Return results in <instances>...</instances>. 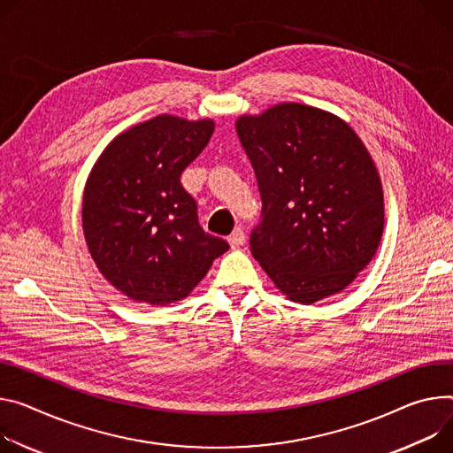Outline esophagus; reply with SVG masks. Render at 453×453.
<instances>
[{"label": "esophagus", "instance_id": "esophagus-1", "mask_svg": "<svg viewBox=\"0 0 453 453\" xmlns=\"http://www.w3.org/2000/svg\"><path fill=\"white\" fill-rule=\"evenodd\" d=\"M227 242H229V245H231L233 250H238L240 245L245 243V233H243V229H242V227H236V229L227 236Z\"/></svg>", "mask_w": 453, "mask_h": 453}]
</instances>
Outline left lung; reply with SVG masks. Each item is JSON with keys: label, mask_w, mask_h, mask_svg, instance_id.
Listing matches in <instances>:
<instances>
[{"label": "left lung", "mask_w": 453, "mask_h": 453, "mask_svg": "<svg viewBox=\"0 0 453 453\" xmlns=\"http://www.w3.org/2000/svg\"><path fill=\"white\" fill-rule=\"evenodd\" d=\"M262 198L250 243L293 302L340 293L378 251L383 189L370 153L333 113L278 104L236 120Z\"/></svg>", "instance_id": "left-lung-1"}]
</instances>
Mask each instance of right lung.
<instances>
[{"label":"right lung","instance_id":"obj_1","mask_svg":"<svg viewBox=\"0 0 453 453\" xmlns=\"http://www.w3.org/2000/svg\"><path fill=\"white\" fill-rule=\"evenodd\" d=\"M211 120L155 117L101 155L83 196V229L104 278L135 302L168 305L189 295L224 238L198 224L180 175L210 142Z\"/></svg>","mask_w":453,"mask_h":453}]
</instances>
